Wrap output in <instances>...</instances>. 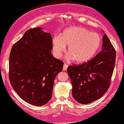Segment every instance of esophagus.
Instances as JSON below:
<instances>
[{"label":"esophagus","mask_w":124,"mask_h":124,"mask_svg":"<svg viewBox=\"0 0 124 124\" xmlns=\"http://www.w3.org/2000/svg\"><path fill=\"white\" fill-rule=\"evenodd\" d=\"M67 69V65L66 63H64L63 65V70H66Z\"/></svg>","instance_id":"obj_1"}]
</instances>
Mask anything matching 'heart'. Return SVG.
<instances>
[{
    "label": "heart",
    "instance_id": "heart-1",
    "mask_svg": "<svg viewBox=\"0 0 124 124\" xmlns=\"http://www.w3.org/2000/svg\"><path fill=\"white\" fill-rule=\"evenodd\" d=\"M53 50L56 57L60 58L68 46L67 54L74 62H86L96 54L101 45V38L96 32H90L85 28L69 27L63 31L61 38L53 39Z\"/></svg>",
    "mask_w": 124,
    "mask_h": 124
}]
</instances>
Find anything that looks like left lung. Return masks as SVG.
Listing matches in <instances>:
<instances>
[{
  "mask_svg": "<svg viewBox=\"0 0 124 124\" xmlns=\"http://www.w3.org/2000/svg\"><path fill=\"white\" fill-rule=\"evenodd\" d=\"M102 43V51L92 59L67 67L73 85L72 94L80 104H88L98 100L110 86L116 53L106 34L103 36Z\"/></svg>",
  "mask_w": 124,
  "mask_h": 124,
  "instance_id": "left-lung-1",
  "label": "left lung"
}]
</instances>
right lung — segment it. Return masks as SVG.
Here are the masks:
<instances>
[{
  "instance_id": "right-lung-1",
  "label": "right lung",
  "mask_w": 124,
  "mask_h": 124,
  "mask_svg": "<svg viewBox=\"0 0 124 124\" xmlns=\"http://www.w3.org/2000/svg\"><path fill=\"white\" fill-rule=\"evenodd\" d=\"M41 27L28 30L12 46L9 79L12 88L26 102L40 106L52 96L57 75L63 62L51 54L52 37Z\"/></svg>"
}]
</instances>
